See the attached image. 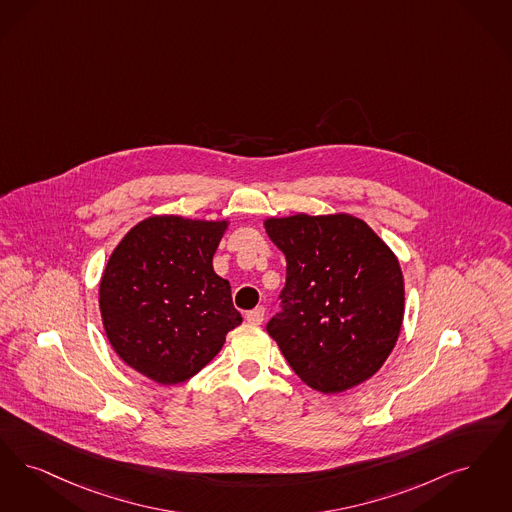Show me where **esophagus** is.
<instances>
[{"mask_svg": "<svg viewBox=\"0 0 512 512\" xmlns=\"http://www.w3.org/2000/svg\"><path fill=\"white\" fill-rule=\"evenodd\" d=\"M246 320L249 324H263L265 320V307H255L246 314Z\"/></svg>", "mask_w": 512, "mask_h": 512, "instance_id": "34e87169", "label": "esophagus"}]
</instances>
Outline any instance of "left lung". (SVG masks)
Returning <instances> with one entry per match:
<instances>
[{"instance_id":"obj_1","label":"left lung","mask_w":512,"mask_h":512,"mask_svg":"<svg viewBox=\"0 0 512 512\" xmlns=\"http://www.w3.org/2000/svg\"><path fill=\"white\" fill-rule=\"evenodd\" d=\"M286 255L282 310L266 324L308 387L335 394L385 364L402 328L404 278L389 246L364 221L305 213L268 219Z\"/></svg>"}]
</instances>
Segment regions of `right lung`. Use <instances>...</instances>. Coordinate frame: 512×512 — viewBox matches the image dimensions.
<instances>
[{"label":"right lung","instance_id":"add662e5","mask_svg":"<svg viewBox=\"0 0 512 512\" xmlns=\"http://www.w3.org/2000/svg\"><path fill=\"white\" fill-rule=\"evenodd\" d=\"M226 221L150 217L104 268L99 303L110 345L127 366L177 385L207 366L242 324L230 284L213 270Z\"/></svg>","mask_w":512,"mask_h":512}]
</instances>
